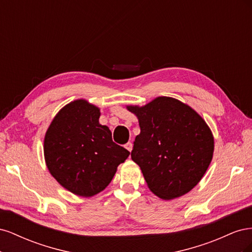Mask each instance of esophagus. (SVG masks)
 <instances>
[{
  "label": "esophagus",
  "mask_w": 252,
  "mask_h": 252,
  "mask_svg": "<svg viewBox=\"0 0 252 252\" xmlns=\"http://www.w3.org/2000/svg\"><path fill=\"white\" fill-rule=\"evenodd\" d=\"M125 148L128 150V151H131L132 150V144L130 142H128L127 144H125Z\"/></svg>",
  "instance_id": "esophagus-1"
}]
</instances>
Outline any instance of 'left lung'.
Segmentation results:
<instances>
[{
    "label": "left lung",
    "instance_id": "1",
    "mask_svg": "<svg viewBox=\"0 0 252 252\" xmlns=\"http://www.w3.org/2000/svg\"><path fill=\"white\" fill-rule=\"evenodd\" d=\"M128 110L139 119L131 158L149 189L163 200L189 192L201 181L213 155V136L205 121L188 105L159 96Z\"/></svg>",
    "mask_w": 252,
    "mask_h": 252
}]
</instances>
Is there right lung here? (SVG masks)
I'll list each match as a JSON object with an SVG mask.
<instances>
[{
    "instance_id": "right-lung-1",
    "label": "right lung",
    "mask_w": 252,
    "mask_h": 252,
    "mask_svg": "<svg viewBox=\"0 0 252 252\" xmlns=\"http://www.w3.org/2000/svg\"><path fill=\"white\" fill-rule=\"evenodd\" d=\"M100 109L85 100L66 105L51 122L44 140L47 168L61 185L93 196L109 185L118 166L130 155L98 123Z\"/></svg>"
}]
</instances>
